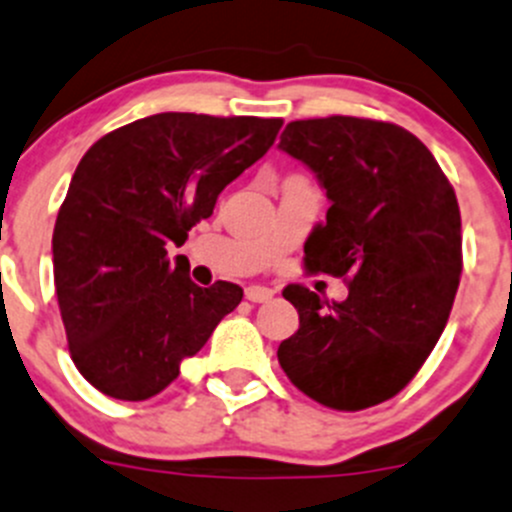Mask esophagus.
<instances>
[{
	"instance_id": "1",
	"label": "esophagus",
	"mask_w": 512,
	"mask_h": 512,
	"mask_svg": "<svg viewBox=\"0 0 512 512\" xmlns=\"http://www.w3.org/2000/svg\"><path fill=\"white\" fill-rule=\"evenodd\" d=\"M272 295H275V290H270V287H262V285H250L245 290V297L250 302H267V300H272Z\"/></svg>"
}]
</instances>
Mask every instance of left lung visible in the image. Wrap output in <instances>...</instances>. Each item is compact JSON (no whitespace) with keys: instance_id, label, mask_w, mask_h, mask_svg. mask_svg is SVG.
Listing matches in <instances>:
<instances>
[{"instance_id":"1","label":"left lung","mask_w":512,"mask_h":512,"mask_svg":"<svg viewBox=\"0 0 512 512\" xmlns=\"http://www.w3.org/2000/svg\"><path fill=\"white\" fill-rule=\"evenodd\" d=\"M280 150L305 162L330 210L305 242V267L345 277L347 300L287 285L300 327L277 360L307 398L365 410L423 367L453 310L463 272L460 207L428 147L393 122L297 119Z\"/></svg>"}]
</instances>
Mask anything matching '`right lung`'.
I'll return each instance as SVG.
<instances>
[{
	"label": "right lung",
	"instance_id": "add662e5",
	"mask_svg": "<svg viewBox=\"0 0 512 512\" xmlns=\"http://www.w3.org/2000/svg\"><path fill=\"white\" fill-rule=\"evenodd\" d=\"M282 119L162 112L124 124L82 157L52 235L69 355L99 393L147 400L180 375L242 287L190 280L167 247L272 147Z\"/></svg>",
	"mask_w": 512,
	"mask_h": 512
}]
</instances>
